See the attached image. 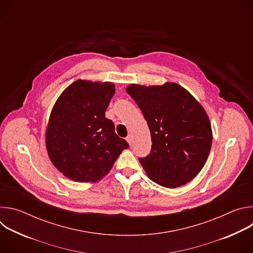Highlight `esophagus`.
Wrapping results in <instances>:
<instances>
[{
    "instance_id": "esophagus-1",
    "label": "esophagus",
    "mask_w": 253,
    "mask_h": 253,
    "mask_svg": "<svg viewBox=\"0 0 253 253\" xmlns=\"http://www.w3.org/2000/svg\"><path fill=\"white\" fill-rule=\"evenodd\" d=\"M126 140H127V142L129 143V145L131 146L132 145V141H133V136L130 134V135H128L127 136V138H126Z\"/></svg>"
}]
</instances>
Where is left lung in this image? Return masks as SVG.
Masks as SVG:
<instances>
[{"mask_svg": "<svg viewBox=\"0 0 253 253\" xmlns=\"http://www.w3.org/2000/svg\"><path fill=\"white\" fill-rule=\"evenodd\" d=\"M126 92L137 103L151 133V151L139 158L148 177L167 188L188 183L203 168L212 144L203 107L176 83L132 84Z\"/></svg>", "mask_w": 253, "mask_h": 253, "instance_id": "obj_1", "label": "left lung"}]
</instances>
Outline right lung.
<instances>
[{
	"instance_id": "1",
	"label": "right lung",
	"mask_w": 253,
	"mask_h": 253,
	"mask_svg": "<svg viewBox=\"0 0 253 253\" xmlns=\"http://www.w3.org/2000/svg\"><path fill=\"white\" fill-rule=\"evenodd\" d=\"M115 86L77 80L56 101L46 131V147L54 166L77 182H96L109 172L124 149L105 112Z\"/></svg>"
}]
</instances>
